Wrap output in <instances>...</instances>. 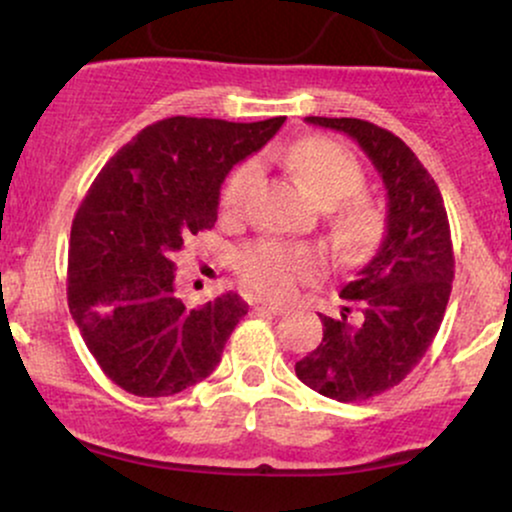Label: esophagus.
I'll return each instance as SVG.
<instances>
[{
  "instance_id": "34e87169",
  "label": "esophagus",
  "mask_w": 512,
  "mask_h": 512,
  "mask_svg": "<svg viewBox=\"0 0 512 512\" xmlns=\"http://www.w3.org/2000/svg\"><path fill=\"white\" fill-rule=\"evenodd\" d=\"M255 305L257 310H267V313H272V315H281V313H286V305H281V303H269V301H255L252 303Z\"/></svg>"
}]
</instances>
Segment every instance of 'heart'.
Here are the masks:
<instances>
[{
  "mask_svg": "<svg viewBox=\"0 0 512 512\" xmlns=\"http://www.w3.org/2000/svg\"><path fill=\"white\" fill-rule=\"evenodd\" d=\"M286 163L310 197L322 207L334 208V231L351 255H368L383 236V211L361 197L366 173L358 158L344 144L327 137H308L291 144ZM260 178L255 161L243 163L231 173L221 190V216L238 219ZM238 276L248 289L267 298H286L320 272V255L308 245L260 240L238 255Z\"/></svg>",
  "mask_w": 512,
  "mask_h": 512,
  "instance_id": "heart-1",
  "label": "heart"
}]
</instances>
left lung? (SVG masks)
Masks as SVG:
<instances>
[{"label":"left lung","instance_id":"8db88e82","mask_svg":"<svg viewBox=\"0 0 512 512\" xmlns=\"http://www.w3.org/2000/svg\"><path fill=\"white\" fill-rule=\"evenodd\" d=\"M349 134L387 190L380 250L342 289L339 317L320 315L322 342L296 363L301 383L337 402H363L402 383L440 330L455 279L450 223L436 180L402 139L356 117H305Z\"/></svg>","mask_w":512,"mask_h":512}]
</instances>
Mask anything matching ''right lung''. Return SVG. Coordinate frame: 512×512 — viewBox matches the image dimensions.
<instances>
[{
  "mask_svg": "<svg viewBox=\"0 0 512 512\" xmlns=\"http://www.w3.org/2000/svg\"><path fill=\"white\" fill-rule=\"evenodd\" d=\"M284 120L166 117L122 146L88 187L69 238V313L122 390L178 395L219 366L248 303L221 293L185 308L175 298L173 255L214 228L228 170L260 151Z\"/></svg>",
  "mask_w": 512,
  "mask_h": 512,
  "instance_id": "1",
  "label": "right lung"
}]
</instances>
